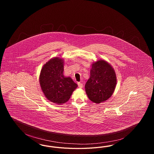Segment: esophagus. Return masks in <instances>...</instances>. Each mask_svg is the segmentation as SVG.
<instances>
[{
    "instance_id": "34e87169",
    "label": "esophagus",
    "mask_w": 154,
    "mask_h": 154,
    "mask_svg": "<svg viewBox=\"0 0 154 154\" xmlns=\"http://www.w3.org/2000/svg\"><path fill=\"white\" fill-rule=\"evenodd\" d=\"M77 84H78V86H79V87L80 88H81L82 87H83V84L80 82H78L77 83Z\"/></svg>"
}]
</instances>
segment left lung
<instances>
[{"mask_svg":"<svg viewBox=\"0 0 154 154\" xmlns=\"http://www.w3.org/2000/svg\"><path fill=\"white\" fill-rule=\"evenodd\" d=\"M117 84L114 68L104 60L92 64L90 77L85 85L88 98L96 104L104 102L112 95Z\"/></svg>","mask_w":154,"mask_h":154,"instance_id":"1","label":"left lung"}]
</instances>
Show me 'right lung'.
Listing matches in <instances>:
<instances>
[{"mask_svg":"<svg viewBox=\"0 0 154 154\" xmlns=\"http://www.w3.org/2000/svg\"><path fill=\"white\" fill-rule=\"evenodd\" d=\"M64 60L59 57L51 59L43 66L39 82L44 96L51 102H67L78 87L70 77H65Z\"/></svg>","mask_w":154,"mask_h":154,"instance_id":"right-lung-1","label":"right lung"}]
</instances>
